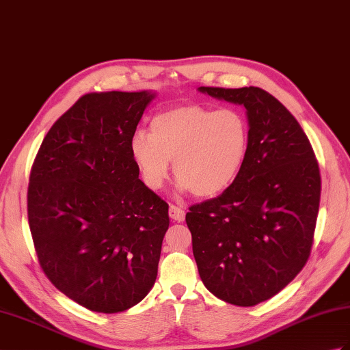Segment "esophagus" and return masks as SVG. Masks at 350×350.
<instances>
[{
  "mask_svg": "<svg viewBox=\"0 0 350 350\" xmlns=\"http://www.w3.org/2000/svg\"><path fill=\"white\" fill-rule=\"evenodd\" d=\"M168 215L174 222H183L185 221V210L182 207H177V206L172 204L168 208Z\"/></svg>",
  "mask_w": 350,
  "mask_h": 350,
  "instance_id": "1",
  "label": "esophagus"
}]
</instances>
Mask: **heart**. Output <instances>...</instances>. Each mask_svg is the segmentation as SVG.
I'll use <instances>...</instances> for the list:
<instances>
[{"label":"heart","mask_w":350,"mask_h":350,"mask_svg":"<svg viewBox=\"0 0 350 350\" xmlns=\"http://www.w3.org/2000/svg\"><path fill=\"white\" fill-rule=\"evenodd\" d=\"M249 138V125L240 111L188 104L153 118L149 134L137 131L129 150L148 188L164 185L173 161L178 189L210 198L239 177Z\"/></svg>","instance_id":"heart-1"}]
</instances>
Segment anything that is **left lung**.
<instances>
[{
	"label": "left lung",
	"mask_w": 350,
	"mask_h": 350,
	"mask_svg": "<svg viewBox=\"0 0 350 350\" xmlns=\"http://www.w3.org/2000/svg\"><path fill=\"white\" fill-rule=\"evenodd\" d=\"M198 91L243 105L250 138L234 183L186 213L193 258L215 297L250 307L280 292L307 262L319 212V165L297 119L264 89Z\"/></svg>",
	"instance_id": "left-lung-1"
}]
</instances>
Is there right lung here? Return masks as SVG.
Segmentation results:
<instances>
[{
  "instance_id": "right-lung-1",
  "label": "right lung",
  "mask_w": 350,
  "mask_h": 350,
  "mask_svg": "<svg viewBox=\"0 0 350 350\" xmlns=\"http://www.w3.org/2000/svg\"><path fill=\"white\" fill-rule=\"evenodd\" d=\"M157 92L83 95L40 146L28 221L47 279L98 313L138 304L155 285L168 204L138 178L129 143Z\"/></svg>"
}]
</instances>
